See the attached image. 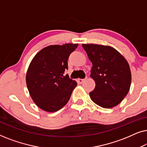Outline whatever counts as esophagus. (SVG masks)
<instances>
[{"label":"esophagus","instance_id":"esophagus-1","mask_svg":"<svg viewBox=\"0 0 147 147\" xmlns=\"http://www.w3.org/2000/svg\"><path fill=\"white\" fill-rule=\"evenodd\" d=\"M84 80H85V79H78V83L82 84L84 82Z\"/></svg>","mask_w":147,"mask_h":147}]
</instances>
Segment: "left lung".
Masks as SVG:
<instances>
[{"label": "left lung", "instance_id": "obj_1", "mask_svg": "<svg viewBox=\"0 0 147 147\" xmlns=\"http://www.w3.org/2000/svg\"><path fill=\"white\" fill-rule=\"evenodd\" d=\"M92 63L90 76L96 87L91 100L104 108L118 105L127 95L131 84L129 65L123 56L110 46L82 44Z\"/></svg>", "mask_w": 147, "mask_h": 147}]
</instances>
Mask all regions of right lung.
Segmentation results:
<instances>
[{"label": "right lung", "mask_w": 147, "mask_h": 147, "mask_svg": "<svg viewBox=\"0 0 147 147\" xmlns=\"http://www.w3.org/2000/svg\"><path fill=\"white\" fill-rule=\"evenodd\" d=\"M78 44L47 46L36 54L26 75L27 88L38 107L49 112H56L69 101L77 82L64 73L67 60Z\"/></svg>", "instance_id": "1"}]
</instances>
